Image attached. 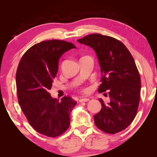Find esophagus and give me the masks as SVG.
<instances>
[{
    "label": "esophagus",
    "instance_id": "esophagus-1",
    "mask_svg": "<svg viewBox=\"0 0 157 157\" xmlns=\"http://www.w3.org/2000/svg\"><path fill=\"white\" fill-rule=\"evenodd\" d=\"M90 98H79V102H87L89 101Z\"/></svg>",
    "mask_w": 157,
    "mask_h": 157
}]
</instances>
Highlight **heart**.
Masks as SVG:
<instances>
[{"mask_svg": "<svg viewBox=\"0 0 157 157\" xmlns=\"http://www.w3.org/2000/svg\"><path fill=\"white\" fill-rule=\"evenodd\" d=\"M88 90L87 88H86V89H85V90H84V92H88Z\"/></svg>", "mask_w": 157, "mask_h": 157, "instance_id": "obj_1", "label": "heart"}]
</instances>
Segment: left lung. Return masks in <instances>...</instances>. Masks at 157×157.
<instances>
[{"instance_id":"8db88e82","label":"left lung","mask_w":157,"mask_h":157,"mask_svg":"<svg viewBox=\"0 0 157 157\" xmlns=\"http://www.w3.org/2000/svg\"><path fill=\"white\" fill-rule=\"evenodd\" d=\"M90 46L97 55L101 71L100 93L109 92L110 102L102 105L94 116L95 125L108 134H116L131 124L137 113L141 81L131 53L118 40L111 36L92 34L78 40Z\"/></svg>"}]
</instances>
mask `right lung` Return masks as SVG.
Returning <instances> with one entry per match:
<instances>
[{
    "instance_id": "add662e5",
    "label": "right lung",
    "mask_w": 157,
    "mask_h": 157,
    "mask_svg": "<svg viewBox=\"0 0 157 157\" xmlns=\"http://www.w3.org/2000/svg\"><path fill=\"white\" fill-rule=\"evenodd\" d=\"M76 47L59 40L32 46L20 61L16 73L19 104L33 128L48 137L63 134L70 125V114L77 102L64 96L59 102L48 92L58 71L63 54Z\"/></svg>"
}]
</instances>
